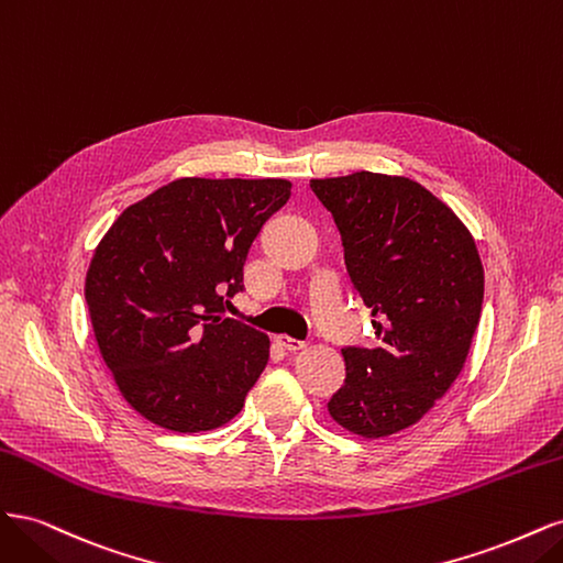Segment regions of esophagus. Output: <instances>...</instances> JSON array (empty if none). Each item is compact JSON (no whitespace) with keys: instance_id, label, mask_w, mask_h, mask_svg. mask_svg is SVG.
<instances>
[{"instance_id":"obj_1","label":"esophagus","mask_w":563,"mask_h":563,"mask_svg":"<svg viewBox=\"0 0 563 563\" xmlns=\"http://www.w3.org/2000/svg\"><path fill=\"white\" fill-rule=\"evenodd\" d=\"M277 343H279L284 350H288V352H298V350H302V347H305L302 340L288 338V335H279V338H277Z\"/></svg>"}]
</instances>
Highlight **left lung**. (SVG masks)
Masks as SVG:
<instances>
[{
	"label": "left lung",
	"instance_id": "1",
	"mask_svg": "<svg viewBox=\"0 0 563 563\" xmlns=\"http://www.w3.org/2000/svg\"><path fill=\"white\" fill-rule=\"evenodd\" d=\"M343 236L350 279L378 347H345V385L331 418L378 439L416 424L465 366L484 302V267L470 230L411 178L356 172L310 180Z\"/></svg>",
	"mask_w": 563,
	"mask_h": 563
}]
</instances>
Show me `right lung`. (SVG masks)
Returning <instances> with one entry per match:
<instances>
[{
	"mask_svg": "<svg viewBox=\"0 0 563 563\" xmlns=\"http://www.w3.org/2000/svg\"><path fill=\"white\" fill-rule=\"evenodd\" d=\"M282 178H178L131 203L87 272L96 343L122 397L172 432H209L242 411L269 338L225 317Z\"/></svg>",
	"mask_w": 563,
	"mask_h": 563,
	"instance_id": "1",
	"label": "right lung"
}]
</instances>
